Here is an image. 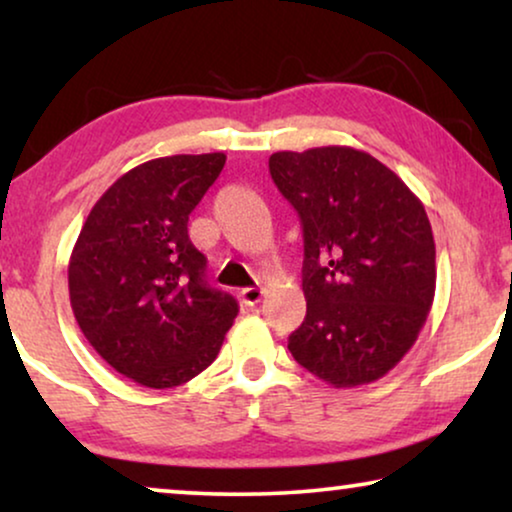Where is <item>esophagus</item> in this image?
I'll return each instance as SVG.
<instances>
[{"instance_id": "1", "label": "esophagus", "mask_w": 512, "mask_h": 512, "mask_svg": "<svg viewBox=\"0 0 512 512\" xmlns=\"http://www.w3.org/2000/svg\"><path fill=\"white\" fill-rule=\"evenodd\" d=\"M263 289L261 286H247V289H242V293H240V300L247 307H254V305H258L263 300Z\"/></svg>"}]
</instances>
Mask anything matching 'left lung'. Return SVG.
<instances>
[{"mask_svg": "<svg viewBox=\"0 0 512 512\" xmlns=\"http://www.w3.org/2000/svg\"><path fill=\"white\" fill-rule=\"evenodd\" d=\"M270 174L300 216V366L335 389L380 380L410 352L436 296V242L422 200L352 146L277 151Z\"/></svg>", "mask_w": 512, "mask_h": 512, "instance_id": "left-lung-1", "label": "left lung"}]
</instances>
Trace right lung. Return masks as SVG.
Returning a JSON list of instances; mask_svg holds the SVG:
<instances>
[{
    "label": "right lung",
    "mask_w": 512,
    "mask_h": 512,
    "mask_svg": "<svg viewBox=\"0 0 512 512\" xmlns=\"http://www.w3.org/2000/svg\"><path fill=\"white\" fill-rule=\"evenodd\" d=\"M226 153L153 158L118 177L90 209L69 256V303L90 347L149 389L179 387L216 359L237 303L205 282L188 214Z\"/></svg>",
    "instance_id": "right-lung-1"
}]
</instances>
